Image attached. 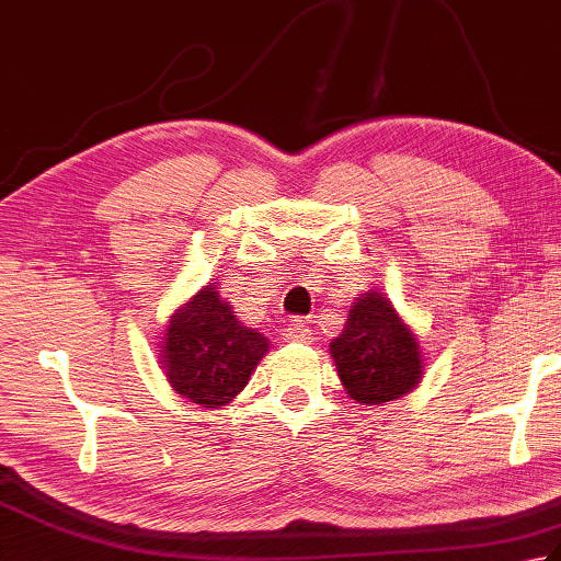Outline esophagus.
Segmentation results:
<instances>
[{
    "label": "esophagus",
    "mask_w": 561,
    "mask_h": 561,
    "mask_svg": "<svg viewBox=\"0 0 561 561\" xmlns=\"http://www.w3.org/2000/svg\"><path fill=\"white\" fill-rule=\"evenodd\" d=\"M284 335H287L289 342H299V344H311L313 342V330L308 328L304 320H291L284 330Z\"/></svg>",
    "instance_id": "esophagus-1"
}]
</instances>
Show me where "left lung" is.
Here are the masks:
<instances>
[{"label":"left lung","instance_id":"left-lung-1","mask_svg":"<svg viewBox=\"0 0 561 561\" xmlns=\"http://www.w3.org/2000/svg\"><path fill=\"white\" fill-rule=\"evenodd\" d=\"M330 356L347 396L366 408L408 396L424 376L420 337L378 289L356 296Z\"/></svg>","mask_w":561,"mask_h":561}]
</instances>
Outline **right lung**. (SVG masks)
I'll return each mask as SVG.
<instances>
[{"label": "right lung", "mask_w": 561, "mask_h": 561, "mask_svg": "<svg viewBox=\"0 0 561 561\" xmlns=\"http://www.w3.org/2000/svg\"><path fill=\"white\" fill-rule=\"evenodd\" d=\"M267 350L270 340L243 325L219 294V284L207 282L169 316L159 364L178 396L219 410L241 396Z\"/></svg>", "instance_id": "right-lung-1"}]
</instances>
